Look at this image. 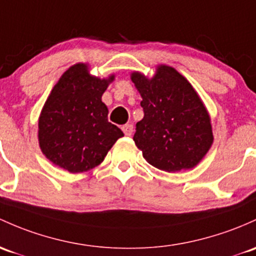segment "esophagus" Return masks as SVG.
<instances>
[{
	"instance_id": "1",
	"label": "esophagus",
	"mask_w": 256,
	"mask_h": 256,
	"mask_svg": "<svg viewBox=\"0 0 256 256\" xmlns=\"http://www.w3.org/2000/svg\"><path fill=\"white\" fill-rule=\"evenodd\" d=\"M122 130L124 132L126 136H130L132 133H133V126H132V124H124L122 127Z\"/></svg>"
}]
</instances>
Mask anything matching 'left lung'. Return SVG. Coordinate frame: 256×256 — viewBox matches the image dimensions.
I'll use <instances>...</instances> for the list:
<instances>
[{"label": "left lung", "instance_id": "1", "mask_svg": "<svg viewBox=\"0 0 256 256\" xmlns=\"http://www.w3.org/2000/svg\"><path fill=\"white\" fill-rule=\"evenodd\" d=\"M144 118L133 140L151 166L178 172L196 166L214 142L208 110L189 83L173 67L158 64L152 78L133 72Z\"/></svg>", "mask_w": 256, "mask_h": 256}]
</instances>
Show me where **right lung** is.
<instances>
[{
	"label": "right lung",
	"instance_id": "add662e5",
	"mask_svg": "<svg viewBox=\"0 0 256 256\" xmlns=\"http://www.w3.org/2000/svg\"><path fill=\"white\" fill-rule=\"evenodd\" d=\"M114 74L92 76L88 63H76L52 88L39 117L38 139L44 155L70 173L101 164L123 132L107 120L101 98Z\"/></svg>",
	"mask_w": 256,
	"mask_h": 256
}]
</instances>
